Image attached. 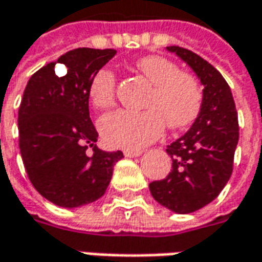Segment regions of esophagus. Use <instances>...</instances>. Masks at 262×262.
<instances>
[{"instance_id":"esophagus-1","label":"esophagus","mask_w":262,"mask_h":262,"mask_svg":"<svg viewBox=\"0 0 262 262\" xmlns=\"http://www.w3.org/2000/svg\"><path fill=\"white\" fill-rule=\"evenodd\" d=\"M124 155L125 157H140L143 155V151L141 150H125Z\"/></svg>"}]
</instances>
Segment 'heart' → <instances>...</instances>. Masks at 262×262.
Wrapping results in <instances>:
<instances>
[{
  "label": "heart",
  "instance_id": "obj_1",
  "mask_svg": "<svg viewBox=\"0 0 262 262\" xmlns=\"http://www.w3.org/2000/svg\"><path fill=\"white\" fill-rule=\"evenodd\" d=\"M136 68L153 84L144 111H118L99 122L100 134L112 147L137 150L153 143L163 133L191 125L201 111L203 92L194 77L182 73L173 61L160 55H147ZM116 77L111 70H100L90 84L96 107L109 109L115 103Z\"/></svg>",
  "mask_w": 262,
  "mask_h": 262
}]
</instances>
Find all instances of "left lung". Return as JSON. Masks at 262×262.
Wrapping results in <instances>:
<instances>
[{"instance_id": "obj_1", "label": "left lung", "mask_w": 262, "mask_h": 262, "mask_svg": "<svg viewBox=\"0 0 262 262\" xmlns=\"http://www.w3.org/2000/svg\"><path fill=\"white\" fill-rule=\"evenodd\" d=\"M192 68L203 84L201 111L192 126L166 151L172 170L148 188L160 206L188 214L210 204L227 184L233 170L239 140L237 112L230 87L206 59L179 46H167Z\"/></svg>"}]
</instances>
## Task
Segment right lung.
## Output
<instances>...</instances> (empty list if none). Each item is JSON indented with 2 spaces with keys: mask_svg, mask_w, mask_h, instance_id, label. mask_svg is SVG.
<instances>
[{
  "mask_svg": "<svg viewBox=\"0 0 262 262\" xmlns=\"http://www.w3.org/2000/svg\"><path fill=\"white\" fill-rule=\"evenodd\" d=\"M115 49L78 48L58 58L67 74L51 62L30 77L18 109V147L27 176L48 201L77 208L97 201L109 186L122 151H103L95 143L90 119V84ZM94 151L89 154L86 148Z\"/></svg>",
  "mask_w": 262,
  "mask_h": 262,
  "instance_id": "right-lung-1",
  "label": "right lung"
}]
</instances>
